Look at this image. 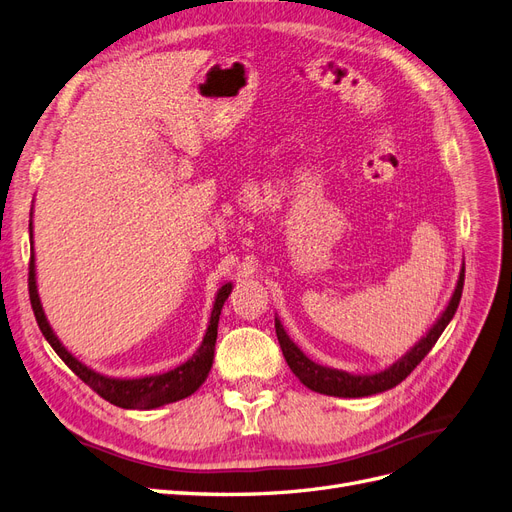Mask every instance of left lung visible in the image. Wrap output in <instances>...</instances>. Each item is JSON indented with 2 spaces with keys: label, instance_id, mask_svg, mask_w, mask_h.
Returning a JSON list of instances; mask_svg holds the SVG:
<instances>
[{
  "label": "left lung",
  "instance_id": "1",
  "mask_svg": "<svg viewBox=\"0 0 512 512\" xmlns=\"http://www.w3.org/2000/svg\"><path fill=\"white\" fill-rule=\"evenodd\" d=\"M462 288H464V264L445 311L438 315V320L426 332V337H421L407 351V354L398 358L392 366H387L385 370H379V373H373V375H351V373H345V370L313 362L303 354L301 347L288 337V332L284 330L279 317L275 315L277 341L281 345V351H284V358L290 370L298 379H301L303 385L309 387V390L326 394V396H339V398H364V396L381 394L385 390H392V387H396L402 379H407L413 373V368L428 356V351L434 347L440 334H443V330L453 320L457 305H460V298H462Z\"/></svg>",
  "mask_w": 512,
  "mask_h": 512
}]
</instances>
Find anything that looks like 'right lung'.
<instances>
[{
    "label": "right lung",
    "mask_w": 512,
    "mask_h": 512,
    "mask_svg": "<svg viewBox=\"0 0 512 512\" xmlns=\"http://www.w3.org/2000/svg\"><path fill=\"white\" fill-rule=\"evenodd\" d=\"M29 239L33 245L31 220H29ZM231 292H233L231 281H226V284L218 290L214 309H211V317H209V324L205 330V337H203L199 349L192 354V358H188L180 366L167 370V373L146 375V377H137V379H120V377L97 373V370H93L91 366L82 364L72 354V351H67V347L59 341V337L55 334V330H52V326L48 324L46 313L42 309V301L38 294V281H35V254L33 252H31V262H29V298H31L35 320H38V326L44 334V339L50 343L52 349L57 351V356L69 368H72L88 387H91V390H95L101 398H105L122 409L150 411V409L165 407V404H169V402H178L182 398H188L190 394H195L199 390L209 375L211 364H214V349H216V339H218L220 313H222L224 301Z\"/></svg>",
    "instance_id": "1"
}]
</instances>
